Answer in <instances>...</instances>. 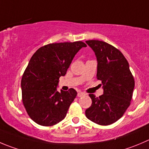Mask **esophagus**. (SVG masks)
Segmentation results:
<instances>
[{"label":"esophagus","instance_id":"1","mask_svg":"<svg viewBox=\"0 0 149 149\" xmlns=\"http://www.w3.org/2000/svg\"><path fill=\"white\" fill-rule=\"evenodd\" d=\"M85 95H86V93H83V92L82 91H78V93H77V97H83V96H85Z\"/></svg>","mask_w":149,"mask_h":149}]
</instances>
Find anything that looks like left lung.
<instances>
[{"label": "left lung", "mask_w": 149, "mask_h": 149, "mask_svg": "<svg viewBox=\"0 0 149 149\" xmlns=\"http://www.w3.org/2000/svg\"><path fill=\"white\" fill-rule=\"evenodd\" d=\"M86 42L97 56V79L102 81L104 89V93L99 97L89 94L92 104L86 110V116L99 125H110L121 118L130 107L134 77L128 61L119 49L103 41Z\"/></svg>", "instance_id": "1"}]
</instances>
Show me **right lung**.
<instances>
[{
  "label": "right lung",
  "instance_id": "1",
  "mask_svg": "<svg viewBox=\"0 0 149 149\" xmlns=\"http://www.w3.org/2000/svg\"><path fill=\"white\" fill-rule=\"evenodd\" d=\"M86 46L81 41L48 44L31 57L21 80L22 101L36 124L50 127L64 119L77 91L70 88L58 92L56 87L76 53Z\"/></svg>",
  "mask_w": 149,
  "mask_h": 149
}]
</instances>
